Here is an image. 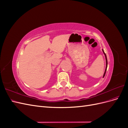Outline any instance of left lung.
Here are the masks:
<instances>
[{"instance_id": "8db88e82", "label": "left lung", "mask_w": 128, "mask_h": 128, "mask_svg": "<svg viewBox=\"0 0 128 128\" xmlns=\"http://www.w3.org/2000/svg\"><path fill=\"white\" fill-rule=\"evenodd\" d=\"M102 50L103 53L104 54V56H105V59H106V68H105V70H104V75H103V77H102L103 78H104V75H105V74H106V70H107V64H108V62H107V56H106V54H105V53L104 52V50L102 49Z\"/></svg>"}]
</instances>
